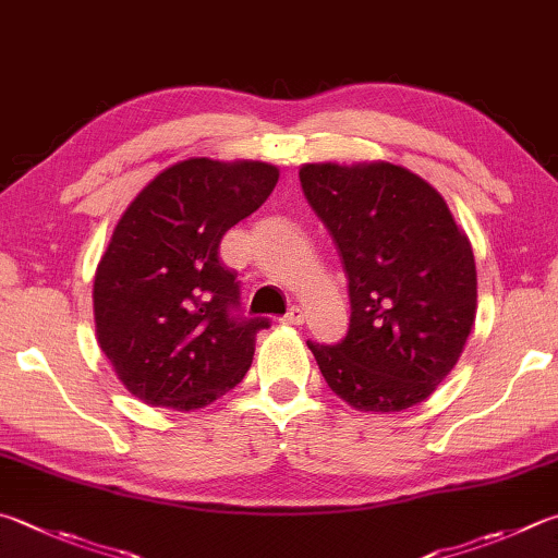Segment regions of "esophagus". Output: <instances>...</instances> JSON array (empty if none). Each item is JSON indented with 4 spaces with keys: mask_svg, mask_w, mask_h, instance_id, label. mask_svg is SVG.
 Wrapping results in <instances>:
<instances>
[{
    "mask_svg": "<svg viewBox=\"0 0 558 558\" xmlns=\"http://www.w3.org/2000/svg\"><path fill=\"white\" fill-rule=\"evenodd\" d=\"M305 317H307L305 310H300V307H292V310H290V312L286 314V317H282L280 322H282V324H295V327H298V324L305 322Z\"/></svg>",
    "mask_w": 558,
    "mask_h": 558,
    "instance_id": "esophagus-1",
    "label": "esophagus"
}]
</instances>
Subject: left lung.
I'll return each instance as SVG.
<instances>
[{
  "instance_id": "1",
  "label": "left lung",
  "mask_w": 558,
  "mask_h": 558,
  "mask_svg": "<svg viewBox=\"0 0 558 558\" xmlns=\"http://www.w3.org/2000/svg\"><path fill=\"white\" fill-rule=\"evenodd\" d=\"M302 192L349 278L339 343L307 341L329 388L361 412L427 400L459 361L478 280L469 236L429 182L392 163H307Z\"/></svg>"
}]
</instances>
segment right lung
Returning a JSON list of instances; mask_svg holds the SVG:
<instances>
[{
    "label": "right lung",
    "mask_w": 558,
    "mask_h": 558,
    "mask_svg": "<svg viewBox=\"0 0 558 558\" xmlns=\"http://www.w3.org/2000/svg\"><path fill=\"white\" fill-rule=\"evenodd\" d=\"M260 160L190 158L166 168L121 215L95 272L97 341L117 378L154 408L197 410L241 383L266 317L241 314L227 231L278 182Z\"/></svg>",
    "instance_id": "add662e5"
}]
</instances>
